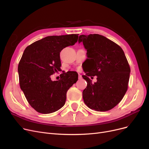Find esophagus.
<instances>
[{
  "mask_svg": "<svg viewBox=\"0 0 149 149\" xmlns=\"http://www.w3.org/2000/svg\"><path fill=\"white\" fill-rule=\"evenodd\" d=\"M82 79V76L80 74H79V79Z\"/></svg>",
  "mask_w": 149,
  "mask_h": 149,
  "instance_id": "1",
  "label": "esophagus"
}]
</instances>
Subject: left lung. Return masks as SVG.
<instances>
[{"instance_id": "8db88e82", "label": "left lung", "mask_w": 149, "mask_h": 149, "mask_svg": "<svg viewBox=\"0 0 149 149\" xmlns=\"http://www.w3.org/2000/svg\"><path fill=\"white\" fill-rule=\"evenodd\" d=\"M82 42L87 50L85 75L87 86L83 91L85 104L97 111L110 110L125 94L130 78V68L122 48L113 41L99 34L82 35ZM98 76L93 84L89 77Z\"/></svg>"}]
</instances>
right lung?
<instances>
[{"mask_svg": "<svg viewBox=\"0 0 149 149\" xmlns=\"http://www.w3.org/2000/svg\"><path fill=\"white\" fill-rule=\"evenodd\" d=\"M78 35L47 36L25 49L18 65L19 84L29 103L37 112L49 114L62 108L68 90L78 80L72 72L63 74L57 81L50 78L61 70V51L74 45Z\"/></svg>", "mask_w": 149, "mask_h": 149, "instance_id": "right-lung-1", "label": "right lung"}]
</instances>
